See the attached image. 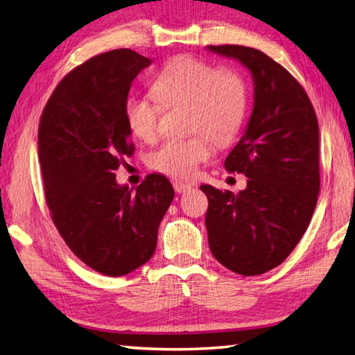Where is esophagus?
I'll use <instances>...</instances> for the list:
<instances>
[{"label":"esophagus","instance_id":"obj_1","mask_svg":"<svg viewBox=\"0 0 355 355\" xmlns=\"http://www.w3.org/2000/svg\"><path fill=\"white\" fill-rule=\"evenodd\" d=\"M191 188H192L191 183L182 182V180H175V182H173V189H175V192H178V194H182V192L189 191Z\"/></svg>","mask_w":355,"mask_h":355}]
</instances>
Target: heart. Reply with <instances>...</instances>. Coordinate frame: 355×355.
<instances>
[{
	"label": "heart",
	"mask_w": 355,
	"mask_h": 355,
	"mask_svg": "<svg viewBox=\"0 0 355 355\" xmlns=\"http://www.w3.org/2000/svg\"><path fill=\"white\" fill-rule=\"evenodd\" d=\"M150 89L156 101L133 94L124 114L135 137L153 141L158 135L161 105H186V128L191 137L169 138L150 153L152 169L175 177H191L200 163L212 155L211 139L228 144L243 124L248 93L242 77L233 69H217L211 63L178 57L159 71Z\"/></svg>",
	"instance_id": "heart-1"
}]
</instances>
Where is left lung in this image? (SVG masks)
Returning a JSON list of instances; mask_svg holds the SVG:
<instances>
[{
  "instance_id": "left-lung-1",
  "label": "left lung",
  "mask_w": 355,
  "mask_h": 355,
  "mask_svg": "<svg viewBox=\"0 0 355 355\" xmlns=\"http://www.w3.org/2000/svg\"><path fill=\"white\" fill-rule=\"evenodd\" d=\"M251 73L254 101L239 143L225 159L243 173L239 194L202 184L212 256L243 276L262 275L292 253L311 223L320 192V137L313 107L295 77L262 51L206 46Z\"/></svg>"
}]
</instances>
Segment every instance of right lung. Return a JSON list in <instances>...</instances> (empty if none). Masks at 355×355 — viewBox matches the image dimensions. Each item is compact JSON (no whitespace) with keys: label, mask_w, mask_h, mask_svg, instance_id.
I'll return each mask as SVG.
<instances>
[{"label":"right lung","mask_w":355,"mask_h":355,"mask_svg":"<svg viewBox=\"0 0 355 355\" xmlns=\"http://www.w3.org/2000/svg\"><path fill=\"white\" fill-rule=\"evenodd\" d=\"M152 63L132 49L99 54L62 79L38 127V158L51 217L69 250L96 272L122 276L155 253L173 200L161 173L137 191L118 184L133 153L124 107L132 82Z\"/></svg>","instance_id":"add662e5"}]
</instances>
